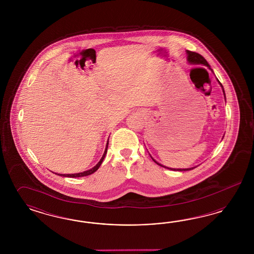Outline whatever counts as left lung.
Instances as JSON below:
<instances>
[{"label":"left lung","instance_id":"1","mask_svg":"<svg viewBox=\"0 0 254 254\" xmlns=\"http://www.w3.org/2000/svg\"><path fill=\"white\" fill-rule=\"evenodd\" d=\"M187 54H188V62H190V63H192V64H197V65H204V66H207V67H209V65H208V62L204 59V57H202L201 55L198 54V53H195V52H192V51H189V50H187ZM220 85H222V84L220 83ZM222 87H223V85H222ZM223 93H224V90H223ZM224 97H225V95H224ZM157 165H159V166H162L161 164H159V163H157V162L155 161L154 159H153ZM162 167H164V166H162ZM164 168H167V167H164ZM167 169H169V168H167ZM194 169V168H192V169H171V170H177V171H186V170H190V169Z\"/></svg>","mask_w":254,"mask_h":254}]
</instances>
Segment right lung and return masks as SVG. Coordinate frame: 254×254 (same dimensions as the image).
Masks as SVG:
<instances>
[{
	"instance_id": "add662e5",
	"label": "right lung",
	"mask_w": 254,
	"mask_h": 254,
	"mask_svg": "<svg viewBox=\"0 0 254 254\" xmlns=\"http://www.w3.org/2000/svg\"><path fill=\"white\" fill-rule=\"evenodd\" d=\"M109 141V140H108ZM108 143L107 145H106V148H105V152H104V154L102 155V157H101V159H100V162L94 167L91 169H89V170H86V171H84V172H80V173H75V174H58V175H62L63 177H69V178H79V177H84V176H88V175H91L92 173H94L95 171H97L98 169L100 168V165H101V163L103 161V159H104V157H105V155L107 154V149H108Z\"/></svg>"
}]
</instances>
